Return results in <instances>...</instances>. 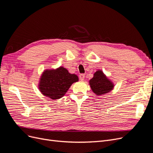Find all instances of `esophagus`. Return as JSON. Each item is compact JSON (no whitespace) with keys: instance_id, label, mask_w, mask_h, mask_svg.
Returning <instances> with one entry per match:
<instances>
[{"instance_id":"esophagus-1","label":"esophagus","mask_w":153,"mask_h":153,"mask_svg":"<svg viewBox=\"0 0 153 153\" xmlns=\"http://www.w3.org/2000/svg\"><path fill=\"white\" fill-rule=\"evenodd\" d=\"M84 77H85V75L84 74H81L80 75H79V78H80V79H81V81L84 80Z\"/></svg>"}]
</instances>
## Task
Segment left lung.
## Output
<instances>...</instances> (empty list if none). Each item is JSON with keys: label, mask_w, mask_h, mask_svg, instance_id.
Masks as SVG:
<instances>
[{"label": "left lung", "mask_w": 153, "mask_h": 153, "mask_svg": "<svg viewBox=\"0 0 153 153\" xmlns=\"http://www.w3.org/2000/svg\"><path fill=\"white\" fill-rule=\"evenodd\" d=\"M89 84L92 91L97 96L110 92L114 86L101 71H97L94 73V77L89 81Z\"/></svg>", "instance_id": "left-lung-1"}]
</instances>
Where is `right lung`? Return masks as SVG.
Instances as JSON below:
<instances>
[{
	"label": "right lung",
	"instance_id": "right-lung-1",
	"mask_svg": "<svg viewBox=\"0 0 153 153\" xmlns=\"http://www.w3.org/2000/svg\"><path fill=\"white\" fill-rule=\"evenodd\" d=\"M78 80L76 75L70 74L67 69L61 67L56 70L44 71L39 85L45 96L57 99L62 97L72 84Z\"/></svg>",
	"mask_w": 153,
	"mask_h": 153
}]
</instances>
